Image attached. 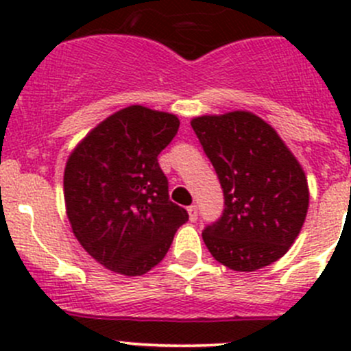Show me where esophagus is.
Wrapping results in <instances>:
<instances>
[{
    "mask_svg": "<svg viewBox=\"0 0 351 351\" xmlns=\"http://www.w3.org/2000/svg\"><path fill=\"white\" fill-rule=\"evenodd\" d=\"M186 210H189L190 221L195 222V221H197V217H198V208H197V205H190V207L186 208Z\"/></svg>",
    "mask_w": 351,
    "mask_h": 351,
    "instance_id": "34e87169",
    "label": "esophagus"
}]
</instances>
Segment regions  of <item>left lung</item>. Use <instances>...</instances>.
Wrapping results in <instances>:
<instances>
[{"label":"left lung","mask_w":351,"mask_h":351,"mask_svg":"<svg viewBox=\"0 0 351 351\" xmlns=\"http://www.w3.org/2000/svg\"><path fill=\"white\" fill-rule=\"evenodd\" d=\"M192 127L224 192V212L204 232L212 256L234 271L280 260L309 208L302 166L277 130L256 113L193 117Z\"/></svg>","instance_id":"1"}]
</instances>
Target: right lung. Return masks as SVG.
<instances>
[{
	"mask_svg": "<svg viewBox=\"0 0 351 351\" xmlns=\"http://www.w3.org/2000/svg\"><path fill=\"white\" fill-rule=\"evenodd\" d=\"M178 127L173 113L130 105L93 127L67 158L64 204L73 234L113 274H147L189 221L169 200L158 162Z\"/></svg>",
	"mask_w": 351,
	"mask_h": 351,
	"instance_id": "right-lung-1",
	"label": "right lung"
}]
</instances>
